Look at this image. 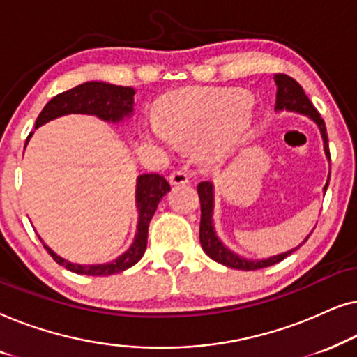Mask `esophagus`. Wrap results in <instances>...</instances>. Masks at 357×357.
<instances>
[{
	"label": "esophagus",
	"instance_id": "obj_1",
	"mask_svg": "<svg viewBox=\"0 0 357 357\" xmlns=\"http://www.w3.org/2000/svg\"><path fill=\"white\" fill-rule=\"evenodd\" d=\"M188 178H190V175L185 169L174 170V172L170 174V177H169L170 183H172V185H185V183H188Z\"/></svg>",
	"mask_w": 357,
	"mask_h": 357
}]
</instances>
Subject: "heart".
Wrapping results in <instances>:
<instances>
[{"mask_svg":"<svg viewBox=\"0 0 357 357\" xmlns=\"http://www.w3.org/2000/svg\"><path fill=\"white\" fill-rule=\"evenodd\" d=\"M250 96L243 91L193 89L165 97L159 121H148L146 141L170 148L175 141L199 144L211 158H221L241 139L250 123Z\"/></svg>","mask_w":357,"mask_h":357,"instance_id":"obj_1","label":"heart"}]
</instances>
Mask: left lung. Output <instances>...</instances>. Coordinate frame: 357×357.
<instances>
[{
  "label": "left lung",
  "mask_w": 357,
  "mask_h": 357,
  "mask_svg": "<svg viewBox=\"0 0 357 357\" xmlns=\"http://www.w3.org/2000/svg\"><path fill=\"white\" fill-rule=\"evenodd\" d=\"M275 82L278 86L276 92V110H289V112H297V114L307 115L319 125L321 139H324V149L326 158L330 160V148H328V135H326V126L325 121L321 119L319 112L314 105L309 97L305 96V92L299 86V82L292 79L291 76L287 75H276ZM328 182H330V174H328ZM328 182L324 187V192L328 188ZM198 197L199 203H202V221H199V242H202V247L204 253L209 258H213L214 261L221 263V265H226L229 268H234V270H243V271H252V270H260V268H266L275 265V263H280L284 260L287 255H291L296 248L292 250H287L284 253H280V255L265 258V260H248V258H243L237 253L229 250V248L224 245V243L219 241L216 236V231H214L213 226V206H214V193H213V183L211 182H202L198 183ZM309 238V237H307ZM305 238V241H307ZM301 247V245H299ZM297 247V248H299Z\"/></svg>",
  "instance_id": "8db88e82"
}]
</instances>
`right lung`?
I'll use <instances>...</instances> for the list:
<instances>
[{"mask_svg": "<svg viewBox=\"0 0 357 357\" xmlns=\"http://www.w3.org/2000/svg\"><path fill=\"white\" fill-rule=\"evenodd\" d=\"M133 87L114 86L100 81L84 82V84H79L70 91L61 92V94L53 97L43 107L40 115L37 116L36 128L47 123V121L68 114L96 115L105 121L119 123L123 119H128L131 112H133ZM31 135L27 136V141L31 138ZM167 192H170V185L162 175H139L138 183H136V208H138L139 213L138 232H136L135 242L131 243L128 250L123 255L115 258L114 261L104 263V265H77V263H71L65 260V258H61L60 255H56L50 247H47L42 242L43 247L47 248V252L50 253L58 265L65 266L66 270L77 273V275L109 276L128 270L130 266L136 265L141 260V257L144 255L146 245H148L149 222L154 216L155 209H158L159 202Z\"/></svg>", "mask_w": 357, "mask_h": 357, "instance_id": "right-lung-1", "label": "right lung"}]
</instances>
